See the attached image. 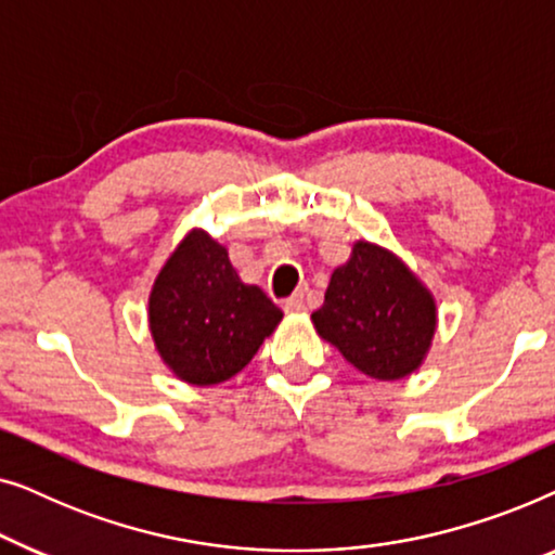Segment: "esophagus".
<instances>
[{"label":"esophagus","mask_w":555,"mask_h":555,"mask_svg":"<svg viewBox=\"0 0 555 555\" xmlns=\"http://www.w3.org/2000/svg\"><path fill=\"white\" fill-rule=\"evenodd\" d=\"M283 308L287 310V313H300V310L306 308V295H302V293L291 295V298L283 300Z\"/></svg>","instance_id":"34e87169"}]
</instances>
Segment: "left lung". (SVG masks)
<instances>
[{
	"label": "left lung",
	"instance_id": "1",
	"mask_svg": "<svg viewBox=\"0 0 555 555\" xmlns=\"http://www.w3.org/2000/svg\"><path fill=\"white\" fill-rule=\"evenodd\" d=\"M310 321L361 374L399 382L427 359L437 302L404 260L359 240L348 262L333 270L323 306Z\"/></svg>",
	"mask_w": 555,
	"mask_h": 555
}]
</instances>
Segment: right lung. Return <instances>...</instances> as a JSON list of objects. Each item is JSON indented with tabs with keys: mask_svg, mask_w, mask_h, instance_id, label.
<instances>
[{
	"mask_svg": "<svg viewBox=\"0 0 555 555\" xmlns=\"http://www.w3.org/2000/svg\"><path fill=\"white\" fill-rule=\"evenodd\" d=\"M283 310L242 283L227 247L194 227L149 295V328L166 369L192 386L222 384L253 361Z\"/></svg>",
	"mask_w": 555,
	"mask_h": 555,
	"instance_id": "right-lung-1",
	"label": "right lung"
}]
</instances>
